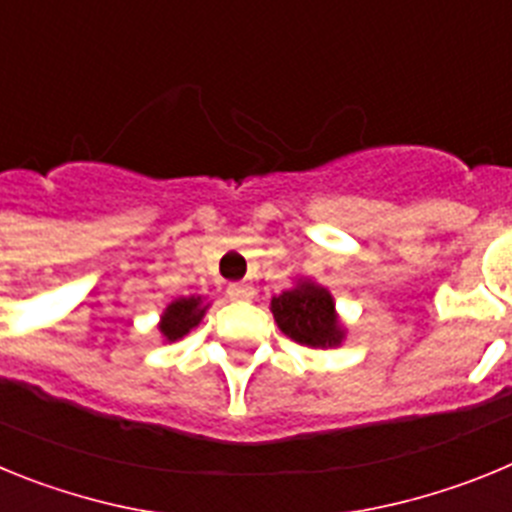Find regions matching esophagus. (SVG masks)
Returning <instances> with one entry per match:
<instances>
[{
	"label": "esophagus",
	"mask_w": 512,
	"mask_h": 512,
	"mask_svg": "<svg viewBox=\"0 0 512 512\" xmlns=\"http://www.w3.org/2000/svg\"><path fill=\"white\" fill-rule=\"evenodd\" d=\"M228 297H230V300H251L253 287H251V284L235 282V284H230V287H228Z\"/></svg>",
	"instance_id": "obj_1"
}]
</instances>
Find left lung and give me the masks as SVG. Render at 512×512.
I'll return each mask as SVG.
<instances>
[{
    "label": "left lung",
    "mask_w": 512,
    "mask_h": 512,
    "mask_svg": "<svg viewBox=\"0 0 512 512\" xmlns=\"http://www.w3.org/2000/svg\"><path fill=\"white\" fill-rule=\"evenodd\" d=\"M271 312L279 330L300 346L328 348L341 346L346 330L338 323L333 295L310 279H300L297 287L279 297H271Z\"/></svg>",
    "instance_id": "8db88e82"
}]
</instances>
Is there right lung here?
I'll return each instance as SVG.
<instances>
[{"label":"right lung","mask_w":512,"mask_h":512,"mask_svg":"<svg viewBox=\"0 0 512 512\" xmlns=\"http://www.w3.org/2000/svg\"><path fill=\"white\" fill-rule=\"evenodd\" d=\"M205 310L207 305H202V297H179L161 315V323H158L161 336L166 341H179V338L187 336L189 330L200 325V320L205 318Z\"/></svg>","instance_id":"obj_1"}]
</instances>
